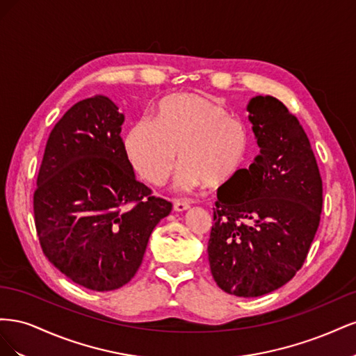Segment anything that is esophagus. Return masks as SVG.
<instances>
[{
    "mask_svg": "<svg viewBox=\"0 0 356 356\" xmlns=\"http://www.w3.org/2000/svg\"><path fill=\"white\" fill-rule=\"evenodd\" d=\"M190 208V204L187 202H181V200H175L174 202V211L175 212H182V211H187Z\"/></svg>",
    "mask_w": 356,
    "mask_h": 356,
    "instance_id": "obj_1",
    "label": "esophagus"
}]
</instances>
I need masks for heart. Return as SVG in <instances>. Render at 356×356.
<instances>
[{"label": "heart", "mask_w": 356, "mask_h": 356, "mask_svg": "<svg viewBox=\"0 0 356 356\" xmlns=\"http://www.w3.org/2000/svg\"><path fill=\"white\" fill-rule=\"evenodd\" d=\"M124 153L136 174L149 184L163 186L178 159L181 190L204 181L220 184L239 168L246 153L243 124L222 106L195 93L172 95L157 105L154 122L141 118L124 136Z\"/></svg>", "instance_id": "obj_1"}]
</instances>
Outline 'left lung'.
Instances as JSON below:
<instances>
[{
    "instance_id": "8db88e82",
    "label": "left lung",
    "mask_w": 356,
    "mask_h": 356,
    "mask_svg": "<svg viewBox=\"0 0 356 356\" xmlns=\"http://www.w3.org/2000/svg\"><path fill=\"white\" fill-rule=\"evenodd\" d=\"M246 111L260 154L218 190L208 260L225 293L260 297L303 266L321 220L322 179L307 135L281 101L258 95Z\"/></svg>"
}]
</instances>
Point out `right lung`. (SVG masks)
I'll return each instance as SVG.
<instances>
[{
  "label": "right lung",
  "instance_id": "right-lung-1",
  "mask_svg": "<svg viewBox=\"0 0 356 356\" xmlns=\"http://www.w3.org/2000/svg\"><path fill=\"white\" fill-rule=\"evenodd\" d=\"M124 115L104 95L80 101L47 139L34 215L47 260L93 291L126 285L172 203L136 181L124 153Z\"/></svg>",
  "mask_w": 356,
  "mask_h": 356
}]
</instances>
